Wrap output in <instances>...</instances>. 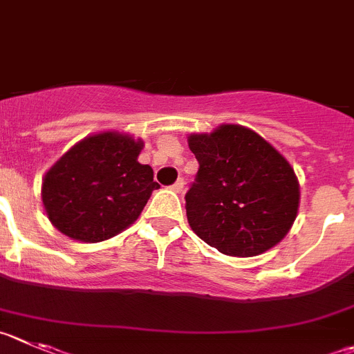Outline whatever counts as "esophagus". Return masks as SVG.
<instances>
[{
  "label": "esophagus",
  "mask_w": 354,
  "mask_h": 354,
  "mask_svg": "<svg viewBox=\"0 0 354 354\" xmlns=\"http://www.w3.org/2000/svg\"><path fill=\"white\" fill-rule=\"evenodd\" d=\"M171 188H173V190L176 194H181V192H183V188H185V181L183 180H178L176 183H174Z\"/></svg>",
  "instance_id": "34e87169"
}]
</instances>
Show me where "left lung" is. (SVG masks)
I'll use <instances>...</instances> for the list:
<instances>
[{
    "label": "left lung",
    "mask_w": 354,
    "mask_h": 354,
    "mask_svg": "<svg viewBox=\"0 0 354 354\" xmlns=\"http://www.w3.org/2000/svg\"><path fill=\"white\" fill-rule=\"evenodd\" d=\"M199 160L188 190L187 218L194 232L229 257H257L281 243L299 213L295 171L269 141L237 124L190 134Z\"/></svg>",
    "instance_id": "left-lung-1"
}]
</instances>
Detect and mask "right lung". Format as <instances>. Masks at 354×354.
Returning <instances> with one entry per match:
<instances>
[{
  "instance_id": "add662e5",
  "label": "right lung",
  "mask_w": 354,
  "mask_h": 354,
  "mask_svg": "<svg viewBox=\"0 0 354 354\" xmlns=\"http://www.w3.org/2000/svg\"><path fill=\"white\" fill-rule=\"evenodd\" d=\"M143 140L104 131L73 145L41 181L52 225L82 243H101L136 222L158 188L153 169L140 164Z\"/></svg>"
}]
</instances>
